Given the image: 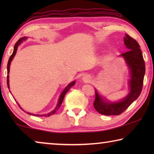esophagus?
I'll use <instances>...</instances> for the list:
<instances>
[{"instance_id": "esophagus-1", "label": "esophagus", "mask_w": 154, "mask_h": 154, "mask_svg": "<svg viewBox=\"0 0 154 154\" xmlns=\"http://www.w3.org/2000/svg\"><path fill=\"white\" fill-rule=\"evenodd\" d=\"M83 80L85 82L89 83L91 81V78L90 76H88V75H85V76L83 77Z\"/></svg>"}]
</instances>
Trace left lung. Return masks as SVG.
I'll use <instances>...</instances> for the list:
<instances>
[{"label": "left lung", "mask_w": 154, "mask_h": 154, "mask_svg": "<svg viewBox=\"0 0 154 154\" xmlns=\"http://www.w3.org/2000/svg\"><path fill=\"white\" fill-rule=\"evenodd\" d=\"M124 44L128 51L121 54L126 60L130 69L131 79L129 82L130 92L126 98L118 103L105 102L95 91L96 97L93 103L94 107L99 113L105 116H118L128 109L137 100L142 91L143 79L145 72V64L140 45L137 41L126 35Z\"/></svg>", "instance_id": "8db88e82"}]
</instances>
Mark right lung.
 <instances>
[{"mask_svg": "<svg viewBox=\"0 0 154 154\" xmlns=\"http://www.w3.org/2000/svg\"><path fill=\"white\" fill-rule=\"evenodd\" d=\"M25 38H26V37H24V38H20L19 40H18L17 42H16V43L15 44V46H14V52H13V54H11V56H10V58H9V61H8V64H7V74H9V68H10V64H11V60H13V58H14V57L15 56V54H16V51H17V48H18V45H20V44L21 43V42H22L24 40H25ZM7 86H8V88H9V75H7ZM75 82H72V83H70V84H69L68 85V86H66V88H65V89L64 90V91L63 92H62V94H61V95H60V98H59V100H58V105H57V106L56 107V109H54V110L53 111H51V113H48V115H35V114H32V113H28V114H29V115H33V116H37V117H43V116H44V117H48V116H51V115H53V114H54L55 113H56V111L58 110V109L60 107V106H61V105H62V101H63V99H64V96H65V94H66V92H68V91H69V90H70V88H71L72 86H73V85H75ZM10 91V90H9ZM19 106H20V105H19ZM20 109H22V111H24L23 110V109L20 107ZM26 112V111H25Z\"/></svg>", "mask_w": 154, "mask_h": 154, "instance_id": "add662e5", "label": "right lung"}]
</instances>
